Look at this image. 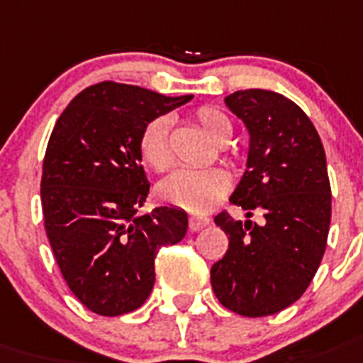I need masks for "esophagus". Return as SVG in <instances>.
Instances as JSON below:
<instances>
[{"label":"esophagus","instance_id":"34e87169","mask_svg":"<svg viewBox=\"0 0 363 363\" xmlns=\"http://www.w3.org/2000/svg\"><path fill=\"white\" fill-rule=\"evenodd\" d=\"M206 225H210L208 216H201V214L190 216V230H201V228H205Z\"/></svg>","mask_w":363,"mask_h":363}]
</instances>
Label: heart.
Segmentation results:
<instances>
[{
  "label": "heart",
  "instance_id": "heart-1",
  "mask_svg": "<svg viewBox=\"0 0 363 363\" xmlns=\"http://www.w3.org/2000/svg\"><path fill=\"white\" fill-rule=\"evenodd\" d=\"M194 120L199 129L208 136L214 144H227L233 135V125L225 114L216 108L203 106L194 114ZM169 121L166 118H155L145 125L140 136V157L145 166L155 172H166L172 166V151L167 142ZM228 188V177L219 167L206 169H181L167 177L160 184L158 191L166 203L191 212H205L212 208Z\"/></svg>",
  "mask_w": 363,
  "mask_h": 363
}]
</instances>
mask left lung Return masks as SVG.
Returning <instances> with one entry per match:
<instances>
[{
	"label": "left lung",
	"mask_w": 363,
	"mask_h": 363,
	"mask_svg": "<svg viewBox=\"0 0 363 363\" xmlns=\"http://www.w3.org/2000/svg\"><path fill=\"white\" fill-rule=\"evenodd\" d=\"M225 105L249 133L245 173L230 196L247 219L214 218L228 249L210 280L225 308L262 318L299 299L321 264L332 210L327 157L308 116L282 94L249 88ZM257 208L260 225L248 219Z\"/></svg>",
	"instance_id": "obj_1"
}]
</instances>
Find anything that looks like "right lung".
<instances>
[{
  "instance_id": "obj_1",
  "label": "right lung",
  "mask_w": 363,
  "mask_h": 363,
  "mask_svg": "<svg viewBox=\"0 0 363 363\" xmlns=\"http://www.w3.org/2000/svg\"><path fill=\"white\" fill-rule=\"evenodd\" d=\"M191 97L105 81L73 97L55 123L40 182L45 233L66 284L94 313L140 308L158 249L186 234L179 206L140 214L149 181L138 144L149 121Z\"/></svg>"
}]
</instances>
